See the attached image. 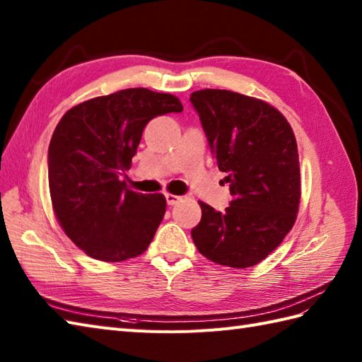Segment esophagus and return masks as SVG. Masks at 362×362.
I'll list each match as a JSON object with an SVG mask.
<instances>
[{
	"mask_svg": "<svg viewBox=\"0 0 362 362\" xmlns=\"http://www.w3.org/2000/svg\"><path fill=\"white\" fill-rule=\"evenodd\" d=\"M165 197H166L168 205H175V204H179V202L182 201L180 196H175V194H173V193H166Z\"/></svg>",
	"mask_w": 362,
	"mask_h": 362,
	"instance_id": "esophagus-1",
	"label": "esophagus"
}]
</instances>
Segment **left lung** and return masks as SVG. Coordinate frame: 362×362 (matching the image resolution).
<instances>
[{"label": "left lung", "mask_w": 362, "mask_h": 362, "mask_svg": "<svg viewBox=\"0 0 362 362\" xmlns=\"http://www.w3.org/2000/svg\"><path fill=\"white\" fill-rule=\"evenodd\" d=\"M232 202L216 211L199 202L202 219L191 230L197 250L221 266L244 269L272 253L297 219V141L283 115L261 99L230 90L191 93Z\"/></svg>", "instance_id": "left-lung-1"}]
</instances>
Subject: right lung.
Returning <instances> with one entry per match:
<instances>
[{"label":"right lung","instance_id":"right-lung-1","mask_svg":"<svg viewBox=\"0 0 362 362\" xmlns=\"http://www.w3.org/2000/svg\"><path fill=\"white\" fill-rule=\"evenodd\" d=\"M182 110L174 95L127 88L74 105L59 121L48 149L52 210L88 257L117 263L149 247L166 199L135 193L119 174L130 168L146 124Z\"/></svg>","mask_w":362,"mask_h":362}]
</instances>
